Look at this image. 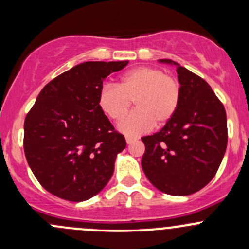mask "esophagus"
<instances>
[{
    "mask_svg": "<svg viewBox=\"0 0 249 249\" xmlns=\"http://www.w3.org/2000/svg\"><path fill=\"white\" fill-rule=\"evenodd\" d=\"M125 140H126L127 144H131V143H134L137 139H135V137H131V136H126L125 137Z\"/></svg>",
    "mask_w": 249,
    "mask_h": 249,
    "instance_id": "34e87169",
    "label": "esophagus"
}]
</instances>
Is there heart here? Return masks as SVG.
<instances>
[{"instance_id":"b5f03b06","label":"heart","mask_w":249,"mask_h":249,"mask_svg":"<svg viewBox=\"0 0 249 249\" xmlns=\"http://www.w3.org/2000/svg\"><path fill=\"white\" fill-rule=\"evenodd\" d=\"M180 85L175 77L154 67H137L120 78L117 85L104 84L99 91V106L113 120L122 119L134 101L135 109L118 124L127 136L147 134L166 124L177 110Z\"/></svg>"}]
</instances>
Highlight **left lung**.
I'll return each mask as SVG.
<instances>
[{"mask_svg":"<svg viewBox=\"0 0 249 249\" xmlns=\"http://www.w3.org/2000/svg\"><path fill=\"white\" fill-rule=\"evenodd\" d=\"M180 84L177 110L165 126L142 137V169L165 194L185 196L202 189L214 177L228 144L227 113L206 80L170 59Z\"/></svg>","mask_w":249,"mask_h":249,"instance_id":"1","label":"left lung"}]
</instances>
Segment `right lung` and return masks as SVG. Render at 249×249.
I'll return each mask as SVG.
<instances>
[{"mask_svg":"<svg viewBox=\"0 0 249 249\" xmlns=\"http://www.w3.org/2000/svg\"><path fill=\"white\" fill-rule=\"evenodd\" d=\"M129 61H88L49 82L24 124V150L42 187L60 199L85 201L99 194L126 147L99 106L102 83Z\"/></svg>","mask_w":249,"mask_h":249,"instance_id":"right-lung-1","label":"right lung"}]
</instances>
